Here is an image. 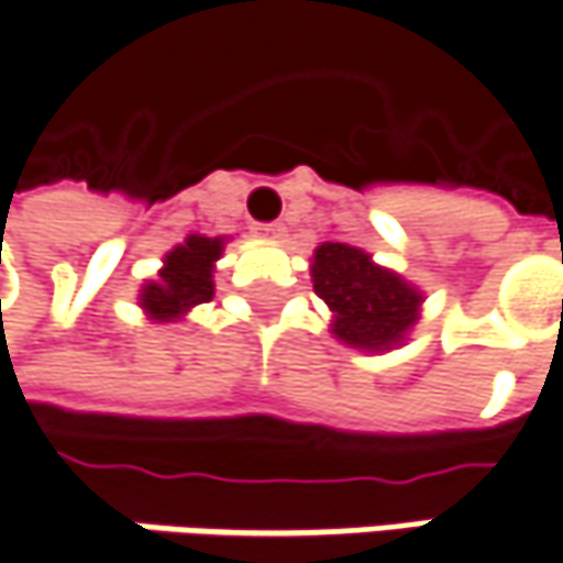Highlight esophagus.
<instances>
[{"label":"esophagus","instance_id":"obj_1","mask_svg":"<svg viewBox=\"0 0 563 563\" xmlns=\"http://www.w3.org/2000/svg\"><path fill=\"white\" fill-rule=\"evenodd\" d=\"M256 230H260L262 236H268V240H278V236H282V233H285V227H282V223H278V221H272V223H260V227H256Z\"/></svg>","mask_w":563,"mask_h":563}]
</instances>
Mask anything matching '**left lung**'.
<instances>
[{
    "label": "left lung",
    "mask_w": 563,
    "mask_h": 563,
    "mask_svg": "<svg viewBox=\"0 0 563 563\" xmlns=\"http://www.w3.org/2000/svg\"><path fill=\"white\" fill-rule=\"evenodd\" d=\"M310 275L313 291L333 310L336 340L352 349H390L420 320V291L355 246H317Z\"/></svg>",
    "instance_id": "obj_1"
}]
</instances>
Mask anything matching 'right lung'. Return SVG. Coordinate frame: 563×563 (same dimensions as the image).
I'll use <instances>...</instances> for the list:
<instances>
[{
    "label": "right lung",
    "mask_w": 563,
    "mask_h": 563,
    "mask_svg": "<svg viewBox=\"0 0 563 563\" xmlns=\"http://www.w3.org/2000/svg\"><path fill=\"white\" fill-rule=\"evenodd\" d=\"M223 236H201L191 233L179 243L159 268L156 282L141 288V307L150 320L169 323L185 317L191 307L208 303L214 298V262L221 260Z\"/></svg>",
    "instance_id": "1"
}]
</instances>
